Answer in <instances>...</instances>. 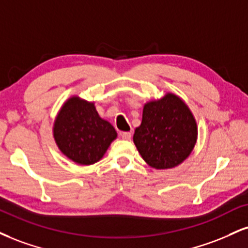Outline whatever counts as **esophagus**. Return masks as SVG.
Instances as JSON below:
<instances>
[{
  "label": "esophagus",
  "instance_id": "obj_1",
  "mask_svg": "<svg viewBox=\"0 0 248 248\" xmlns=\"http://www.w3.org/2000/svg\"><path fill=\"white\" fill-rule=\"evenodd\" d=\"M120 136H121L124 140H130V137H132V133H130V132L120 133Z\"/></svg>",
  "mask_w": 248,
  "mask_h": 248
}]
</instances>
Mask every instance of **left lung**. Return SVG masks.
Masks as SVG:
<instances>
[{
	"instance_id": "obj_1",
	"label": "left lung",
	"mask_w": 248,
	"mask_h": 248,
	"mask_svg": "<svg viewBox=\"0 0 248 248\" xmlns=\"http://www.w3.org/2000/svg\"><path fill=\"white\" fill-rule=\"evenodd\" d=\"M198 127L188 106L178 95L165 94L143 107L141 126L134 133V143L151 168L171 169L192 153Z\"/></svg>"
}]
</instances>
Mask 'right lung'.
Segmentation results:
<instances>
[{"label":"right lung","instance_id":"1","mask_svg":"<svg viewBox=\"0 0 248 248\" xmlns=\"http://www.w3.org/2000/svg\"><path fill=\"white\" fill-rule=\"evenodd\" d=\"M53 133L62 154L80 165L97 163L116 139L114 127L100 118L94 104L78 97L70 98L62 106Z\"/></svg>","mask_w":248,"mask_h":248}]
</instances>
